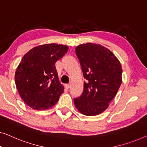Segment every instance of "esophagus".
Masks as SVG:
<instances>
[{"label":"esophagus","instance_id":"1","mask_svg":"<svg viewBox=\"0 0 147 147\" xmlns=\"http://www.w3.org/2000/svg\"><path fill=\"white\" fill-rule=\"evenodd\" d=\"M70 86H71V85H70V84H65V88H67V89H69V88H70Z\"/></svg>","mask_w":147,"mask_h":147}]
</instances>
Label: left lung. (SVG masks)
Returning a JSON list of instances; mask_svg holds the SVG:
<instances>
[{
    "label": "left lung",
    "mask_w": 147,
    "mask_h": 147,
    "mask_svg": "<svg viewBox=\"0 0 147 147\" xmlns=\"http://www.w3.org/2000/svg\"><path fill=\"white\" fill-rule=\"evenodd\" d=\"M75 52L86 82L81 96L74 99V105L84 115H98L108 108L121 86V64L109 49L99 44L80 45Z\"/></svg>",
    "instance_id": "left-lung-1"
}]
</instances>
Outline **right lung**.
Wrapping results in <instances>:
<instances>
[{
	"label": "right lung",
	"instance_id": "add662e5",
	"mask_svg": "<svg viewBox=\"0 0 147 147\" xmlns=\"http://www.w3.org/2000/svg\"><path fill=\"white\" fill-rule=\"evenodd\" d=\"M69 50L55 43L39 45L24 55L15 72V84L21 98L35 110L53 107L63 93L55 63Z\"/></svg>",
	"mask_w": 147,
	"mask_h": 147
}]
</instances>
